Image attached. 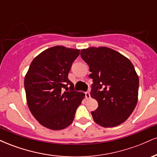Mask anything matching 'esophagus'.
Instances as JSON below:
<instances>
[{"mask_svg": "<svg viewBox=\"0 0 157 157\" xmlns=\"http://www.w3.org/2000/svg\"><path fill=\"white\" fill-rule=\"evenodd\" d=\"M85 94H86V98L87 99V100H89V99L91 98V94H90V93L89 91H87V92L85 93Z\"/></svg>", "mask_w": 157, "mask_h": 157, "instance_id": "1", "label": "esophagus"}]
</instances>
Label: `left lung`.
I'll list each match as a JSON object with an SVG mask.
<instances>
[{"instance_id":"obj_1","label":"left lung","mask_w":157,"mask_h":157,"mask_svg":"<svg viewBox=\"0 0 157 157\" xmlns=\"http://www.w3.org/2000/svg\"><path fill=\"white\" fill-rule=\"evenodd\" d=\"M93 79L91 97L98 102L91 111L94 122L104 128L115 127L132 113L138 101L139 77L129 59L105 46L80 52Z\"/></svg>"}]
</instances>
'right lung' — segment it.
<instances>
[{
    "label": "right lung",
    "instance_id": "right-lung-1",
    "mask_svg": "<svg viewBox=\"0 0 157 157\" xmlns=\"http://www.w3.org/2000/svg\"><path fill=\"white\" fill-rule=\"evenodd\" d=\"M80 50L56 46L34 58L24 79L28 107L40 125L62 130L72 123L85 94L68 78ZM70 86V88L67 87Z\"/></svg>",
    "mask_w": 157,
    "mask_h": 157
}]
</instances>
